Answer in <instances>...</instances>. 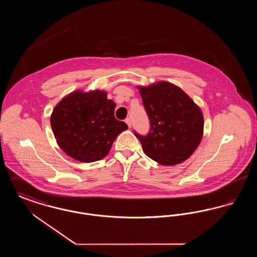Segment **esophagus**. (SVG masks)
Returning <instances> with one entry per match:
<instances>
[{
	"mask_svg": "<svg viewBox=\"0 0 257 257\" xmlns=\"http://www.w3.org/2000/svg\"><path fill=\"white\" fill-rule=\"evenodd\" d=\"M125 122H126V124L128 125V127H129V128H131L132 124H131V120H130V118H126V119H125Z\"/></svg>",
	"mask_w": 257,
	"mask_h": 257,
	"instance_id": "esophagus-1",
	"label": "esophagus"
}]
</instances>
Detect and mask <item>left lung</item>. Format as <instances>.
Returning <instances> with one entry per match:
<instances>
[{
  "label": "left lung",
  "mask_w": 257,
  "mask_h": 257,
  "mask_svg": "<svg viewBox=\"0 0 257 257\" xmlns=\"http://www.w3.org/2000/svg\"><path fill=\"white\" fill-rule=\"evenodd\" d=\"M150 121L148 134L135 132L144 152L164 166L180 164L199 146L203 114L183 90L168 82L138 86Z\"/></svg>",
  "instance_id": "8db88e82"
}]
</instances>
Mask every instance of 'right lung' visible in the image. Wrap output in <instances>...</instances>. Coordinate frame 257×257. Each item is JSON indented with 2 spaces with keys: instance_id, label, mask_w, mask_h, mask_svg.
<instances>
[{
  "instance_id": "obj_1",
  "label": "right lung",
  "mask_w": 257,
  "mask_h": 257,
  "mask_svg": "<svg viewBox=\"0 0 257 257\" xmlns=\"http://www.w3.org/2000/svg\"><path fill=\"white\" fill-rule=\"evenodd\" d=\"M115 104L105 91H73L55 107L51 127L59 147L71 158L91 163L110 152L116 137L128 129L114 117Z\"/></svg>"
}]
</instances>
